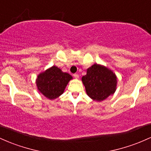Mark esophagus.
Here are the masks:
<instances>
[{"label": "esophagus", "mask_w": 151, "mask_h": 151, "mask_svg": "<svg viewBox=\"0 0 151 151\" xmlns=\"http://www.w3.org/2000/svg\"><path fill=\"white\" fill-rule=\"evenodd\" d=\"M73 76H74V78H79V75L78 73L73 74Z\"/></svg>", "instance_id": "obj_1"}]
</instances>
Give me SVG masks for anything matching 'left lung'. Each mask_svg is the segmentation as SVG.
<instances>
[{"instance_id":"8db88e82","label":"left lung","mask_w":151,"mask_h":151,"mask_svg":"<svg viewBox=\"0 0 151 151\" xmlns=\"http://www.w3.org/2000/svg\"><path fill=\"white\" fill-rule=\"evenodd\" d=\"M82 81L88 96L94 101H103L116 91V75L107 68L98 64H94L88 69L87 74L83 76Z\"/></svg>"}]
</instances>
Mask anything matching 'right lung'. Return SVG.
<instances>
[{
	"label": "right lung",
	"instance_id": "right-lung-1",
	"mask_svg": "<svg viewBox=\"0 0 151 151\" xmlns=\"http://www.w3.org/2000/svg\"><path fill=\"white\" fill-rule=\"evenodd\" d=\"M72 76L63 73L56 66H53L38 75L36 80L38 89L49 99L60 96Z\"/></svg>",
	"mask_w": 151,
	"mask_h": 151
}]
</instances>
